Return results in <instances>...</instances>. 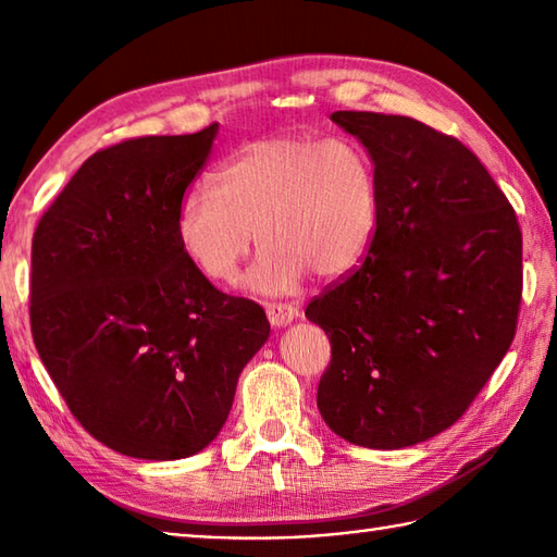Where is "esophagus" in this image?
<instances>
[{"label": "esophagus", "mask_w": 557, "mask_h": 557, "mask_svg": "<svg viewBox=\"0 0 557 557\" xmlns=\"http://www.w3.org/2000/svg\"><path fill=\"white\" fill-rule=\"evenodd\" d=\"M265 313H268V321L275 325V327H285V325H289L294 318L299 315V311L294 309V306H289V304H270L268 309H265Z\"/></svg>", "instance_id": "1"}]
</instances>
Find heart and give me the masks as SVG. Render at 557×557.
Listing matches in <instances>:
<instances>
[{"instance_id": "heart-1", "label": "heart", "mask_w": 557, "mask_h": 557, "mask_svg": "<svg viewBox=\"0 0 557 557\" xmlns=\"http://www.w3.org/2000/svg\"><path fill=\"white\" fill-rule=\"evenodd\" d=\"M212 186L215 194L180 200L174 236L188 263L218 285L239 275L253 239L263 251L248 289L292 294L309 272L339 282L361 268L381 224L375 160L351 138L251 140L220 164Z\"/></svg>"}]
</instances>
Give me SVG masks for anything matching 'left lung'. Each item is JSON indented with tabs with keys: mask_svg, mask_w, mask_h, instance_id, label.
I'll list each match as a JSON object with an SVG mask.
<instances>
[{
	"mask_svg": "<svg viewBox=\"0 0 557 557\" xmlns=\"http://www.w3.org/2000/svg\"><path fill=\"white\" fill-rule=\"evenodd\" d=\"M330 120L375 160L381 224L361 268L306 306L333 349L318 409L354 445L409 447L449 429L510 349L522 232L457 138L399 114Z\"/></svg>",
	"mask_w": 557,
	"mask_h": 557,
	"instance_id": "1",
	"label": "left lung"
}]
</instances>
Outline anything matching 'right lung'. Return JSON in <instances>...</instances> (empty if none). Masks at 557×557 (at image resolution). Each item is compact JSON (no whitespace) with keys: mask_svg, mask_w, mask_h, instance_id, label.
I'll list each match as a JSON object with an SVG mask.
<instances>
[{"mask_svg":"<svg viewBox=\"0 0 557 557\" xmlns=\"http://www.w3.org/2000/svg\"><path fill=\"white\" fill-rule=\"evenodd\" d=\"M218 124L98 150L33 234L30 333L71 413L136 459H182L215 441L270 323L188 263L176 206Z\"/></svg>","mask_w":557,"mask_h":557,"instance_id":"right-lung-1","label":"right lung"}]
</instances>
